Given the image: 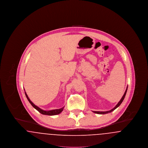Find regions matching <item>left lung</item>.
<instances>
[{
	"label": "left lung",
	"instance_id": "1",
	"mask_svg": "<svg viewBox=\"0 0 148 148\" xmlns=\"http://www.w3.org/2000/svg\"><path fill=\"white\" fill-rule=\"evenodd\" d=\"M127 89H126V90H125V92H124V95H123V97L121 98V99H120V100L119 101V103L117 104V105L115 106L114 108H113L112 110H109V111H106V112H96V111H93V112L94 113H96V114H108V113H110V112H113L114 111L115 109H116L121 104V103L123 102V100L124 99V98H125V95H126V93H127Z\"/></svg>",
	"mask_w": 148,
	"mask_h": 148
}]
</instances>
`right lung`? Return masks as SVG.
<instances>
[{"instance_id":"obj_1","label":"right lung","mask_w":148,"mask_h":148,"mask_svg":"<svg viewBox=\"0 0 148 148\" xmlns=\"http://www.w3.org/2000/svg\"><path fill=\"white\" fill-rule=\"evenodd\" d=\"M25 94L26 95V97L27 99L28 100L29 103H30V104L33 106L36 110H38L39 113L42 114L43 115H58L59 114L61 113L64 109V107L59 109H55V110H49V111H46V110H43L42 109H40V108H39L38 106H35V104L30 100V99L29 98L28 96L27 95L26 92H25Z\"/></svg>"}]
</instances>
